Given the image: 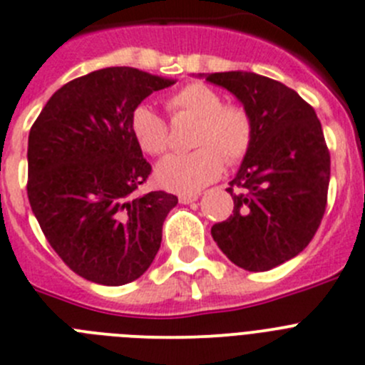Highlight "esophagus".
<instances>
[{"mask_svg": "<svg viewBox=\"0 0 365 365\" xmlns=\"http://www.w3.org/2000/svg\"><path fill=\"white\" fill-rule=\"evenodd\" d=\"M178 200L180 203H192L198 200V194H180Z\"/></svg>", "mask_w": 365, "mask_h": 365, "instance_id": "34e87169", "label": "esophagus"}]
</instances>
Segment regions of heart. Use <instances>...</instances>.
Listing matches in <instances>:
<instances>
[{"instance_id": "b5f03b06", "label": "heart", "mask_w": 365, "mask_h": 365, "mask_svg": "<svg viewBox=\"0 0 365 365\" xmlns=\"http://www.w3.org/2000/svg\"><path fill=\"white\" fill-rule=\"evenodd\" d=\"M165 110L173 118H196L192 145L196 151L173 155L156 167V180L176 192H196L214 182L223 163L236 165L248 155L254 142V118L240 102H223L217 90L203 83H189L171 93ZM129 129L138 148L151 156L171 148L169 124L149 106L140 104L129 115Z\"/></svg>"}]
</instances>
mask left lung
<instances>
[{
  "instance_id": "1",
  "label": "left lung",
  "mask_w": 365,
  "mask_h": 365,
  "mask_svg": "<svg viewBox=\"0 0 365 365\" xmlns=\"http://www.w3.org/2000/svg\"><path fill=\"white\" fill-rule=\"evenodd\" d=\"M232 91L254 118V142L229 183L234 210L212 227L227 257L267 272L301 254L328 205L329 149L321 120L301 95L252 71L205 77Z\"/></svg>"
}]
</instances>
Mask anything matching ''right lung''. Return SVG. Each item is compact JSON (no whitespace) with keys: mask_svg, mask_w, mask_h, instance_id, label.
I'll return each instance as SVG.
<instances>
[{"mask_svg":"<svg viewBox=\"0 0 365 365\" xmlns=\"http://www.w3.org/2000/svg\"><path fill=\"white\" fill-rule=\"evenodd\" d=\"M175 81L129 66L77 77L50 97L29 135L26 192L50 247L91 282L140 277L162 243L175 194H138L151 175L129 115Z\"/></svg>","mask_w":365,"mask_h":365,"instance_id":"obj_1","label":"right lung"}]
</instances>
